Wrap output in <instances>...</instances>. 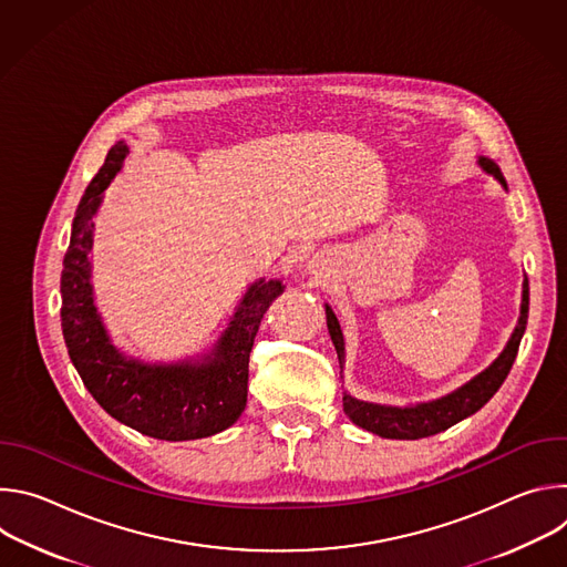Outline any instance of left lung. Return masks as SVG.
<instances>
[{"label":"left lung","instance_id":"obj_1","mask_svg":"<svg viewBox=\"0 0 567 567\" xmlns=\"http://www.w3.org/2000/svg\"><path fill=\"white\" fill-rule=\"evenodd\" d=\"M477 166L492 175L505 190L507 182L501 173V168L494 164L489 156H477ZM527 313H529V282L527 276L523 280V293H520V316L516 328L505 346V350L496 357V361L484 368L480 374L455 388L453 392L431 399V401H417L411 403V406H390V403H374V401H363L352 396L348 390L343 392V411L346 415L361 429L385 437V440H420V437H431L435 433H442L451 429L453 424L471 417L477 413L484 403H487L503 381L507 379L516 354L520 339L527 328ZM326 318H328V332L332 337L334 350L339 354V365L343 372L346 365V339L341 322L334 313V309L326 302Z\"/></svg>","mask_w":567,"mask_h":567}]
</instances>
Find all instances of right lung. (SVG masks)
Instances as JSON below:
<instances>
[{
	"mask_svg": "<svg viewBox=\"0 0 567 567\" xmlns=\"http://www.w3.org/2000/svg\"><path fill=\"white\" fill-rule=\"evenodd\" d=\"M130 147L116 141L103 168L75 208L69 249L62 260V337L85 388L121 424L168 442L217 435L247 406L249 354L260 320L282 280H256L239 298L226 330L210 350L179 361H143L114 346L96 305L92 282L94 230L105 190L123 171Z\"/></svg>",
	"mask_w": 567,
	"mask_h": 567,
	"instance_id": "1",
	"label": "right lung"
}]
</instances>
